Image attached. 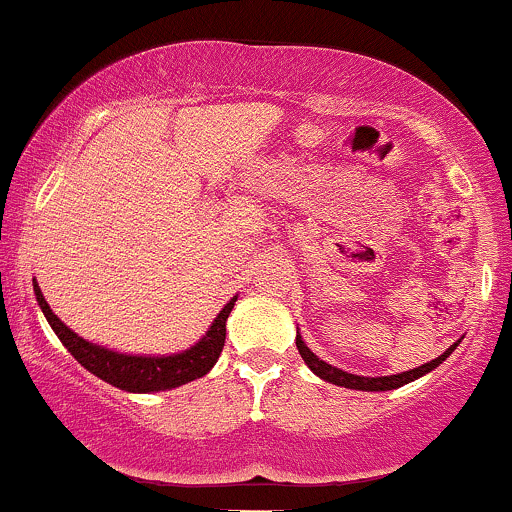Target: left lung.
Instances as JSON below:
<instances>
[{"label": "left lung", "instance_id": "obj_1", "mask_svg": "<svg viewBox=\"0 0 512 512\" xmlns=\"http://www.w3.org/2000/svg\"><path fill=\"white\" fill-rule=\"evenodd\" d=\"M462 342V337L457 339L455 344H450V349H445L443 354L438 358H433V361L424 363V366L419 368H411V370H404V373H397V375H378V378H368V375H354V373H346V370L332 366V363L322 361V358H317L313 351L308 349V344L303 342L301 332L296 334V346L298 351H301V358L305 361V366H308L317 378H322L325 383H332V385H339V387H349V390H361V392H387V390H397V387L402 385H409L414 383V380L424 378L426 373H431L433 368H438L440 363L448 358L452 351L457 349V344Z\"/></svg>", "mask_w": 512, "mask_h": 512}]
</instances>
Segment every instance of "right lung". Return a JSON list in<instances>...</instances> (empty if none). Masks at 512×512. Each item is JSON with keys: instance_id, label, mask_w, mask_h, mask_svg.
<instances>
[{"instance_id": "add662e5", "label": "right lung", "mask_w": 512, "mask_h": 512, "mask_svg": "<svg viewBox=\"0 0 512 512\" xmlns=\"http://www.w3.org/2000/svg\"><path fill=\"white\" fill-rule=\"evenodd\" d=\"M33 291L35 301H38L40 310H43L45 320L52 327V332L57 334V339L64 344V349L72 354L76 361L84 366L88 373H93L96 378L105 380L113 387H120L125 392H163L173 390L185 383L207 375L214 363L219 361L223 342H226V320L231 315L233 305H236L238 296H233L219 315L214 317L211 327L199 339L197 344H192L190 349L178 351V354H166V356H149V354H122V351L108 349V346L93 344L88 339L79 337L72 327H67L64 322L52 313V308L45 301L43 291H40L38 281L33 279Z\"/></svg>"}]
</instances>
